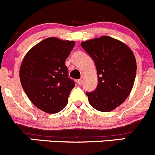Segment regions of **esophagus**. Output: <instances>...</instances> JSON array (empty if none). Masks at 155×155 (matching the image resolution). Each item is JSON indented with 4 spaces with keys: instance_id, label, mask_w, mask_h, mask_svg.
Returning a JSON list of instances; mask_svg holds the SVG:
<instances>
[{
    "instance_id": "obj_1",
    "label": "esophagus",
    "mask_w": 155,
    "mask_h": 155,
    "mask_svg": "<svg viewBox=\"0 0 155 155\" xmlns=\"http://www.w3.org/2000/svg\"><path fill=\"white\" fill-rule=\"evenodd\" d=\"M82 83H83V80L82 79H79L78 81V84H79V85H81V84H82Z\"/></svg>"
}]
</instances>
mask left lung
<instances>
[{
  "label": "left lung",
  "mask_w": 155,
  "mask_h": 155,
  "mask_svg": "<svg viewBox=\"0 0 155 155\" xmlns=\"http://www.w3.org/2000/svg\"><path fill=\"white\" fill-rule=\"evenodd\" d=\"M93 59L98 74V85L86 92L95 109L108 112L121 105L129 96L136 74V62L129 47L108 36L81 43Z\"/></svg>",
  "instance_id": "1"
}]
</instances>
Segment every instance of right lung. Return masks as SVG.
Here are the masks:
<instances>
[{
	"label": "right lung",
	"mask_w": 155,
	"mask_h": 155,
	"mask_svg": "<svg viewBox=\"0 0 155 155\" xmlns=\"http://www.w3.org/2000/svg\"><path fill=\"white\" fill-rule=\"evenodd\" d=\"M74 41L48 38L32 47L20 67V81L31 102L50 114L62 111L68 103L74 81L68 77L65 61Z\"/></svg>",
	"instance_id": "right-lung-1"
}]
</instances>
